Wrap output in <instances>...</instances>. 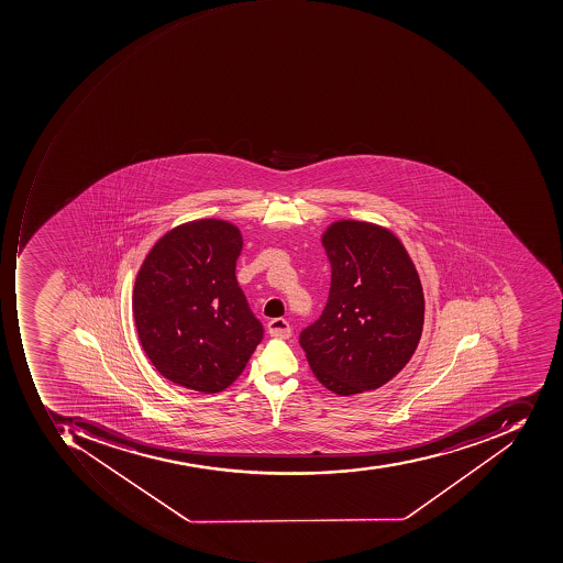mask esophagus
Returning <instances> with one entry per match:
<instances>
[{
  "label": "esophagus",
  "mask_w": 563,
  "mask_h": 563,
  "mask_svg": "<svg viewBox=\"0 0 563 563\" xmlns=\"http://www.w3.org/2000/svg\"><path fill=\"white\" fill-rule=\"evenodd\" d=\"M267 329L272 338L289 339L292 334L291 325L284 318H272Z\"/></svg>",
  "instance_id": "obj_1"
}]
</instances>
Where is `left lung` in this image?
Listing matches in <instances>:
<instances>
[{
	"mask_svg": "<svg viewBox=\"0 0 563 563\" xmlns=\"http://www.w3.org/2000/svg\"><path fill=\"white\" fill-rule=\"evenodd\" d=\"M329 299L299 344L317 380L338 396L375 390L408 365L424 322L418 272L402 243L373 222H332L322 234Z\"/></svg>",
	"mask_w": 563,
	"mask_h": 563,
	"instance_id": "obj_1",
	"label": "left lung"
}]
</instances>
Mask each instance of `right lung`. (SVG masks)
<instances>
[{
    "label": "right lung",
    "instance_id": "1",
    "mask_svg": "<svg viewBox=\"0 0 563 563\" xmlns=\"http://www.w3.org/2000/svg\"><path fill=\"white\" fill-rule=\"evenodd\" d=\"M240 229L198 219L167 231L136 274L133 317L155 369L191 390H224L264 338L236 280Z\"/></svg>",
    "mask_w": 563,
    "mask_h": 563
}]
</instances>
